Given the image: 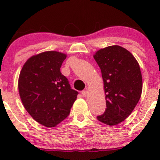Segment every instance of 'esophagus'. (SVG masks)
Segmentation results:
<instances>
[{
	"label": "esophagus",
	"mask_w": 160,
	"mask_h": 160,
	"mask_svg": "<svg viewBox=\"0 0 160 160\" xmlns=\"http://www.w3.org/2000/svg\"><path fill=\"white\" fill-rule=\"evenodd\" d=\"M81 93L83 97H87V95H88V91H87V90H83V91L81 92Z\"/></svg>",
	"instance_id": "esophagus-1"
}]
</instances>
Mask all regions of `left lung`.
Wrapping results in <instances>:
<instances>
[{"label": "left lung", "instance_id": "8db88e82", "mask_svg": "<svg viewBox=\"0 0 160 160\" xmlns=\"http://www.w3.org/2000/svg\"><path fill=\"white\" fill-rule=\"evenodd\" d=\"M93 58L101 70L107 107L98 119L108 125H118L130 115L141 98L139 64L128 50L117 45L99 49Z\"/></svg>", "mask_w": 160, "mask_h": 160}]
</instances>
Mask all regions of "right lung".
Listing matches in <instances>:
<instances>
[{
	"instance_id": "1",
	"label": "right lung",
	"mask_w": 160,
	"mask_h": 160,
	"mask_svg": "<svg viewBox=\"0 0 160 160\" xmlns=\"http://www.w3.org/2000/svg\"><path fill=\"white\" fill-rule=\"evenodd\" d=\"M67 55L46 51L30 57L18 78V92L25 110L42 125L52 128L70 112L78 92L60 72Z\"/></svg>"
}]
</instances>
